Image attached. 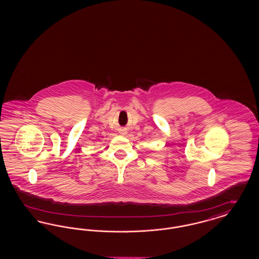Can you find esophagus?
Wrapping results in <instances>:
<instances>
[{
  "instance_id": "34e87169",
  "label": "esophagus",
  "mask_w": 259,
  "mask_h": 259,
  "mask_svg": "<svg viewBox=\"0 0 259 259\" xmlns=\"http://www.w3.org/2000/svg\"><path fill=\"white\" fill-rule=\"evenodd\" d=\"M120 134H121V135H126V132H125V131H122V132H120Z\"/></svg>"
}]
</instances>
